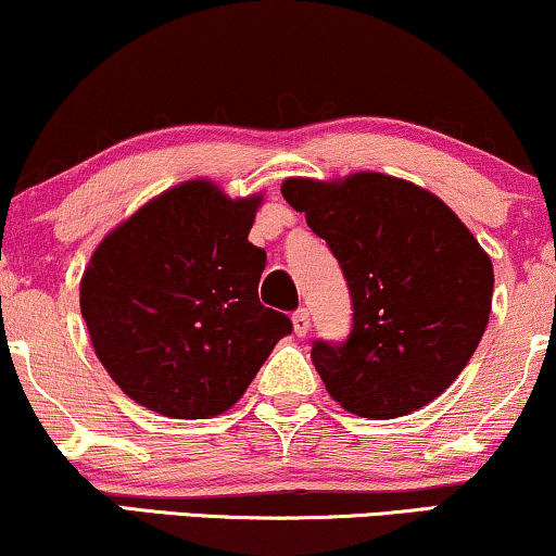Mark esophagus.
<instances>
[{
  "mask_svg": "<svg viewBox=\"0 0 556 556\" xmlns=\"http://www.w3.org/2000/svg\"><path fill=\"white\" fill-rule=\"evenodd\" d=\"M292 326L298 336H307V330H311V313H307L305 307H300V311L292 315Z\"/></svg>",
  "mask_w": 556,
  "mask_h": 556,
  "instance_id": "obj_1",
  "label": "esophagus"
}]
</instances>
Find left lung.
I'll return each mask as SVG.
<instances>
[{"instance_id":"1","label":"left lung","mask_w":556,"mask_h":556,"mask_svg":"<svg viewBox=\"0 0 556 556\" xmlns=\"http://www.w3.org/2000/svg\"><path fill=\"white\" fill-rule=\"evenodd\" d=\"M282 194L328 243L354 307L346 341L313 343L330 397L375 420L439 397L472 359L493 305V262L465 223L435 194L377 172L287 179Z\"/></svg>"}]
</instances>
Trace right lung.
<instances>
[{
    "instance_id": "obj_1",
    "label": "right lung",
    "mask_w": 556,
    "mask_h": 556,
    "mask_svg": "<svg viewBox=\"0 0 556 556\" xmlns=\"http://www.w3.org/2000/svg\"><path fill=\"white\" fill-rule=\"evenodd\" d=\"M262 197L210 181L168 189L100 243L81 315L110 377L166 418H210L243 395L292 320L258 302L266 251L249 243Z\"/></svg>"
}]
</instances>
